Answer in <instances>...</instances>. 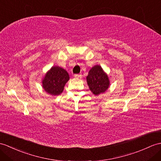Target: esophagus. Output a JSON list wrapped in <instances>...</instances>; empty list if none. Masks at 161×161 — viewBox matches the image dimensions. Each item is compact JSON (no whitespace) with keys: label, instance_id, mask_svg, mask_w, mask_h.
I'll return each instance as SVG.
<instances>
[{"label":"esophagus","instance_id":"1","mask_svg":"<svg viewBox=\"0 0 161 161\" xmlns=\"http://www.w3.org/2000/svg\"><path fill=\"white\" fill-rule=\"evenodd\" d=\"M74 77L75 78H81V74H75Z\"/></svg>","mask_w":161,"mask_h":161}]
</instances>
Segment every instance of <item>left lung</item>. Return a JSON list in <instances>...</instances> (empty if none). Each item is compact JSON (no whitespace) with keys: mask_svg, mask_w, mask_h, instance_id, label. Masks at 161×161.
Wrapping results in <instances>:
<instances>
[{"mask_svg":"<svg viewBox=\"0 0 161 161\" xmlns=\"http://www.w3.org/2000/svg\"><path fill=\"white\" fill-rule=\"evenodd\" d=\"M86 80L90 90L95 95L105 92L110 85L108 75L99 65L90 70Z\"/></svg>","mask_w":161,"mask_h":161,"instance_id":"obj_1","label":"left lung"}]
</instances>
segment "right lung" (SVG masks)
I'll return each mask as SVG.
<instances>
[{
	"instance_id": "right-lung-1",
	"label": "right lung",
	"mask_w": 161,
	"mask_h": 161,
	"mask_svg": "<svg viewBox=\"0 0 161 161\" xmlns=\"http://www.w3.org/2000/svg\"><path fill=\"white\" fill-rule=\"evenodd\" d=\"M69 80V75L64 69L59 66L52 67L42 81L45 91L52 95H59Z\"/></svg>"
}]
</instances>
